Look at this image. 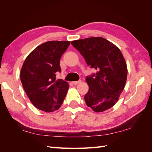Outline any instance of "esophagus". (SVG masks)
<instances>
[{"mask_svg": "<svg viewBox=\"0 0 152 152\" xmlns=\"http://www.w3.org/2000/svg\"><path fill=\"white\" fill-rule=\"evenodd\" d=\"M80 82H81V80H79V81H75V82H72V83L74 85H77L78 84V83H80Z\"/></svg>", "mask_w": 152, "mask_h": 152, "instance_id": "esophagus-1", "label": "esophagus"}]
</instances>
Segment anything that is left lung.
<instances>
[{"instance_id": "left-lung-1", "label": "left lung", "mask_w": 152, "mask_h": 152, "mask_svg": "<svg viewBox=\"0 0 152 152\" xmlns=\"http://www.w3.org/2000/svg\"><path fill=\"white\" fill-rule=\"evenodd\" d=\"M71 44L96 70L86 79L89 86L84 96L87 106L96 112L110 108L118 101L127 81V64L120 50L102 37L74 40Z\"/></svg>"}]
</instances>
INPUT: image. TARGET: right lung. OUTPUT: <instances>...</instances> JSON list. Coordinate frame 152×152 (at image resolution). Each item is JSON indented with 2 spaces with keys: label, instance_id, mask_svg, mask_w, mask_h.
Segmentation results:
<instances>
[{
  "label": "right lung",
  "instance_id": "right-lung-1",
  "mask_svg": "<svg viewBox=\"0 0 152 152\" xmlns=\"http://www.w3.org/2000/svg\"><path fill=\"white\" fill-rule=\"evenodd\" d=\"M69 41H49L39 45L25 59L20 79L25 93L37 108L46 112L59 109L69 88V83L56 79L61 72L60 59Z\"/></svg>",
  "mask_w": 152,
  "mask_h": 152
}]
</instances>
